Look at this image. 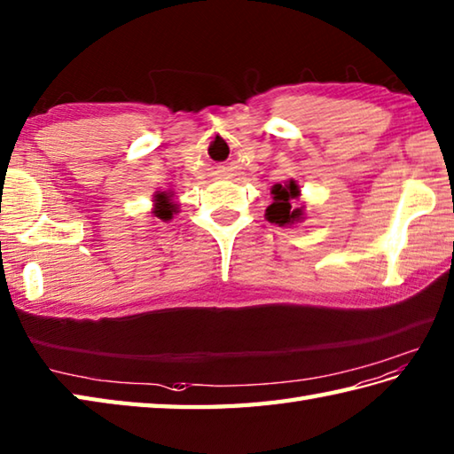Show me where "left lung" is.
<instances>
[{
  "mask_svg": "<svg viewBox=\"0 0 454 454\" xmlns=\"http://www.w3.org/2000/svg\"><path fill=\"white\" fill-rule=\"evenodd\" d=\"M272 196H274L272 206H268L266 209V219L270 221V223L284 227L301 219L303 211L301 207H295L294 203V200H298L300 196V188L294 180L286 184H276L272 188Z\"/></svg>",
  "mask_w": 454,
  "mask_h": 454,
  "instance_id": "obj_1",
  "label": "left lung"
}]
</instances>
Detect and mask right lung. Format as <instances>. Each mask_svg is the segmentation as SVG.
<instances>
[{
    "label": "right lung",
    "instance_id": "obj_1",
    "mask_svg": "<svg viewBox=\"0 0 454 454\" xmlns=\"http://www.w3.org/2000/svg\"><path fill=\"white\" fill-rule=\"evenodd\" d=\"M156 207H154V215L156 217H160V219H164V221H168V219H172V214L176 211V203H172L170 201V196L168 193H159V196H156Z\"/></svg>",
    "mask_w": 454,
    "mask_h": 454
}]
</instances>
